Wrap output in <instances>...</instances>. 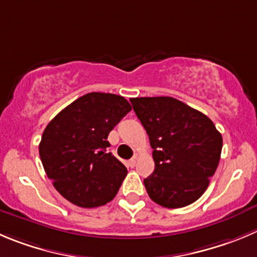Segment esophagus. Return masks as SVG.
Wrapping results in <instances>:
<instances>
[{"label": "esophagus", "instance_id": "obj_1", "mask_svg": "<svg viewBox=\"0 0 257 257\" xmlns=\"http://www.w3.org/2000/svg\"><path fill=\"white\" fill-rule=\"evenodd\" d=\"M136 161H138V159L133 158V159H131V160L127 161V165H128V167H130V168H134L136 165Z\"/></svg>", "mask_w": 257, "mask_h": 257}]
</instances>
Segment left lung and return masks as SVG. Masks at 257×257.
Returning <instances> with one entry per match:
<instances>
[{"label": "left lung", "instance_id": "obj_1", "mask_svg": "<svg viewBox=\"0 0 257 257\" xmlns=\"http://www.w3.org/2000/svg\"><path fill=\"white\" fill-rule=\"evenodd\" d=\"M153 148L149 197L165 208L192 204L206 192L222 151V136L202 112L173 97L131 98Z\"/></svg>", "mask_w": 257, "mask_h": 257}]
</instances>
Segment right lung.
I'll return each mask as SVG.
<instances>
[{"instance_id":"obj_1","label":"right lung","mask_w":257,"mask_h":257,"mask_svg":"<svg viewBox=\"0 0 257 257\" xmlns=\"http://www.w3.org/2000/svg\"><path fill=\"white\" fill-rule=\"evenodd\" d=\"M131 111L123 97L92 92L54 117L41 136L39 154L55 189L83 208L103 206L118 192L127 169L107 153L109 131Z\"/></svg>"}]
</instances>
